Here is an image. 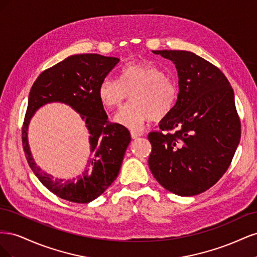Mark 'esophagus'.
<instances>
[{
  "mask_svg": "<svg viewBox=\"0 0 257 257\" xmlns=\"http://www.w3.org/2000/svg\"><path fill=\"white\" fill-rule=\"evenodd\" d=\"M144 134L142 133V132H136V131H132L131 132V136L133 139H137L139 137H142Z\"/></svg>",
  "mask_w": 257,
  "mask_h": 257,
  "instance_id": "esophagus-1",
  "label": "esophagus"
}]
</instances>
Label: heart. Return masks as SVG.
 Segmentation results:
<instances>
[{
	"label": "heart",
	"mask_w": 257,
	"mask_h": 257,
	"mask_svg": "<svg viewBox=\"0 0 257 257\" xmlns=\"http://www.w3.org/2000/svg\"><path fill=\"white\" fill-rule=\"evenodd\" d=\"M130 94L132 102L122 108L114 120L138 131L147 122L164 119L173 111L178 87L152 62L127 64L122 68L120 79L106 76L99 83L98 97L108 109L121 107Z\"/></svg>",
	"instance_id": "heart-1"
}]
</instances>
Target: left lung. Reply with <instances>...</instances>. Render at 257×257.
I'll return each instance as SVG.
<instances>
[{"label": "left lung", "mask_w": 257, "mask_h": 257, "mask_svg": "<svg viewBox=\"0 0 257 257\" xmlns=\"http://www.w3.org/2000/svg\"><path fill=\"white\" fill-rule=\"evenodd\" d=\"M174 62L179 93L161 131L148 135L149 167L157 181L174 194L194 196L226 173L241 136L234 90L219 68L195 53L155 50Z\"/></svg>", "instance_id": "8db88e82"}]
</instances>
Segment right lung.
<instances>
[{
    "label": "right lung",
    "mask_w": 257,
    "mask_h": 257,
    "mask_svg": "<svg viewBox=\"0 0 257 257\" xmlns=\"http://www.w3.org/2000/svg\"><path fill=\"white\" fill-rule=\"evenodd\" d=\"M118 58L95 53L75 54L37 77L29 94L22 125V146L31 169L46 188L62 199L88 204L109 188L120 172L124 153L131 143L128 130L108 120L98 97L99 83L118 66ZM61 101L82 115L90 134V172L77 182L53 181L36 166L27 144V126L34 112L43 104Z\"/></svg>",
    "instance_id": "obj_1"
}]
</instances>
